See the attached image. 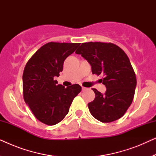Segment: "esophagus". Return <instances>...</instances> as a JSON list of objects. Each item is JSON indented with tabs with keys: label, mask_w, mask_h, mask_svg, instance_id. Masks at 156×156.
Here are the masks:
<instances>
[{
	"label": "esophagus",
	"mask_w": 156,
	"mask_h": 156,
	"mask_svg": "<svg viewBox=\"0 0 156 156\" xmlns=\"http://www.w3.org/2000/svg\"><path fill=\"white\" fill-rule=\"evenodd\" d=\"M82 91H85V90H87V89H89V88H87V87H82Z\"/></svg>",
	"instance_id": "obj_1"
}]
</instances>
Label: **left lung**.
<instances>
[{
  "mask_svg": "<svg viewBox=\"0 0 156 156\" xmlns=\"http://www.w3.org/2000/svg\"><path fill=\"white\" fill-rule=\"evenodd\" d=\"M75 53L90 64L92 74L104 76L100 80L106 92L92 89L95 99L88 104L89 112L101 122L118 120L131 106L136 87L135 72L126 54L116 44L100 42L82 43Z\"/></svg>",
  "mask_w": 156,
  "mask_h": 156,
  "instance_id": "1",
  "label": "left lung"
}]
</instances>
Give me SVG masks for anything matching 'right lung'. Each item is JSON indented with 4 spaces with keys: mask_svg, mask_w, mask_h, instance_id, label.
I'll list each match as a JSON object with an SVG mask.
<instances>
[{
    "mask_svg": "<svg viewBox=\"0 0 156 156\" xmlns=\"http://www.w3.org/2000/svg\"><path fill=\"white\" fill-rule=\"evenodd\" d=\"M80 43L49 42L29 59L23 75V97L36 118L49 126L57 124L68 114L74 98L82 87L65 88L57 84L55 76L62 72L64 61Z\"/></svg>",
    "mask_w": 156,
    "mask_h": 156,
    "instance_id": "add662e5",
    "label": "right lung"
}]
</instances>
